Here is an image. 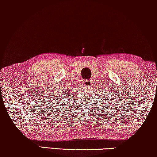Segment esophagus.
<instances>
[{"mask_svg": "<svg viewBox=\"0 0 157 157\" xmlns=\"http://www.w3.org/2000/svg\"><path fill=\"white\" fill-rule=\"evenodd\" d=\"M83 84H84V86H89L91 85V82L89 80H83Z\"/></svg>", "mask_w": 157, "mask_h": 157, "instance_id": "34e87169", "label": "esophagus"}]
</instances>
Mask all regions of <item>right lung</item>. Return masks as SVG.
Returning a JSON list of instances; mask_svg holds the SVG:
<instances>
[{"label":"right lung","instance_id":"obj_1","mask_svg":"<svg viewBox=\"0 0 157 157\" xmlns=\"http://www.w3.org/2000/svg\"><path fill=\"white\" fill-rule=\"evenodd\" d=\"M68 94H68H69V93H68V94ZM63 95H65V94H63Z\"/></svg>","mask_w":157,"mask_h":157}]
</instances>
